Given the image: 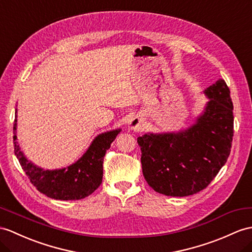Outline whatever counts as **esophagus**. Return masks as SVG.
I'll return each instance as SVG.
<instances>
[{
    "label": "esophagus",
    "mask_w": 252,
    "mask_h": 252,
    "mask_svg": "<svg viewBox=\"0 0 252 252\" xmlns=\"http://www.w3.org/2000/svg\"><path fill=\"white\" fill-rule=\"evenodd\" d=\"M143 127V121L139 116H132V118L128 122V128L132 131H139L142 129Z\"/></svg>",
    "instance_id": "esophagus-1"
}]
</instances>
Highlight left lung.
Wrapping results in <instances>:
<instances>
[{"label": "left lung", "instance_id": "1", "mask_svg": "<svg viewBox=\"0 0 252 252\" xmlns=\"http://www.w3.org/2000/svg\"><path fill=\"white\" fill-rule=\"evenodd\" d=\"M204 94V112L186 130L138 138L142 172L158 193L187 197L206 188L226 162L233 140V102L219 79Z\"/></svg>", "mask_w": 252, "mask_h": 252}]
</instances>
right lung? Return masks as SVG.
<instances>
[{
	"label": "right lung",
	"instance_id": "right-lung-1",
	"mask_svg": "<svg viewBox=\"0 0 252 252\" xmlns=\"http://www.w3.org/2000/svg\"><path fill=\"white\" fill-rule=\"evenodd\" d=\"M17 110L14 122L15 154L31 183L39 192L55 200H81L93 193L102 182V163L107 150L121 129L98 134L88 151L78 161L67 168L59 170H44L32 161L20 151L17 142Z\"/></svg>",
	"mask_w": 252,
	"mask_h": 252
}]
</instances>
